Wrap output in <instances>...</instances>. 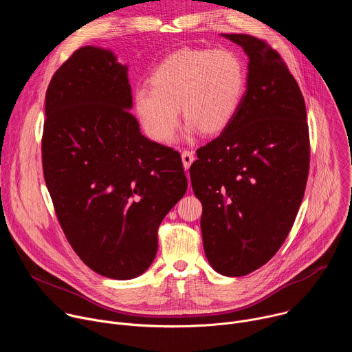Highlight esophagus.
Listing matches in <instances>:
<instances>
[{"label": "esophagus", "mask_w": 352, "mask_h": 352, "mask_svg": "<svg viewBox=\"0 0 352 352\" xmlns=\"http://www.w3.org/2000/svg\"><path fill=\"white\" fill-rule=\"evenodd\" d=\"M181 159H182V164H184V167H185V170H186V168H189L190 164L193 163L195 155H193V152H189V150H184L182 155H181Z\"/></svg>", "instance_id": "obj_1"}]
</instances>
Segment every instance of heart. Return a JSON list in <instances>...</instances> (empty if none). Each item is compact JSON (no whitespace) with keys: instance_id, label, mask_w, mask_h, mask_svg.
<instances>
[{"instance_id":"obj_1","label":"heart","mask_w":352,"mask_h":352,"mask_svg":"<svg viewBox=\"0 0 352 352\" xmlns=\"http://www.w3.org/2000/svg\"><path fill=\"white\" fill-rule=\"evenodd\" d=\"M246 78L245 63L232 50L184 48L155 68L150 87L135 91V111L146 133L162 143L174 138L179 109L190 129L214 135L236 116Z\"/></svg>"}]
</instances>
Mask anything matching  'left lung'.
Segmentation results:
<instances>
[{"instance_id": "obj_1", "label": "left lung", "mask_w": 352, "mask_h": 352, "mask_svg": "<svg viewBox=\"0 0 352 352\" xmlns=\"http://www.w3.org/2000/svg\"><path fill=\"white\" fill-rule=\"evenodd\" d=\"M246 53L242 104L189 168L202 202L204 248L220 274L267 263L285 241L305 193L309 129L304 96L280 54L249 34H221Z\"/></svg>"}]
</instances>
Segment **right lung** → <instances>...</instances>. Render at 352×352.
<instances>
[{
	"label": "right lung",
	"instance_id": "right-lung-1",
	"mask_svg": "<svg viewBox=\"0 0 352 352\" xmlns=\"http://www.w3.org/2000/svg\"><path fill=\"white\" fill-rule=\"evenodd\" d=\"M131 109L128 67L102 47L76 50L45 93L41 159L57 219L82 262L114 280L152 265L159 226L188 188L179 153L143 136Z\"/></svg>",
	"mask_w": 352,
	"mask_h": 352
}]
</instances>
